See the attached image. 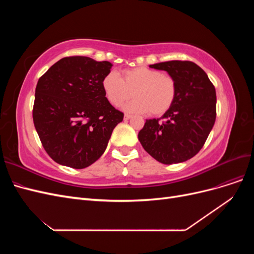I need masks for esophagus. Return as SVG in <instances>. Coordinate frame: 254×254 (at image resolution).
Returning a JSON list of instances; mask_svg holds the SVG:
<instances>
[{
  "label": "esophagus",
  "instance_id": "1",
  "mask_svg": "<svg viewBox=\"0 0 254 254\" xmlns=\"http://www.w3.org/2000/svg\"><path fill=\"white\" fill-rule=\"evenodd\" d=\"M132 118V115H130V114H125L124 115V120H129V119H131Z\"/></svg>",
  "mask_w": 254,
  "mask_h": 254
}]
</instances>
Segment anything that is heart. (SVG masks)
Masks as SVG:
<instances>
[{
  "mask_svg": "<svg viewBox=\"0 0 254 254\" xmlns=\"http://www.w3.org/2000/svg\"><path fill=\"white\" fill-rule=\"evenodd\" d=\"M103 89L107 99L114 107L134 96L124 106V110L132 113L162 115L173 106L177 84L172 76L161 74L150 67L140 66L123 72V79L115 72L107 74L103 79Z\"/></svg>",
  "mask_w": 254,
  "mask_h": 254,
  "instance_id": "b5f03b06",
  "label": "heart"
}]
</instances>
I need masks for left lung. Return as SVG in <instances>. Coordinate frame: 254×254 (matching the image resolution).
Masks as SVG:
<instances>
[{
  "mask_svg": "<svg viewBox=\"0 0 254 254\" xmlns=\"http://www.w3.org/2000/svg\"><path fill=\"white\" fill-rule=\"evenodd\" d=\"M166 71L177 84L173 106L161 119L146 120L139 141L163 164L181 163L202 148L216 119V91L202 68L191 61L150 64ZM160 119L163 121L159 122Z\"/></svg>",
  "mask_w": 254,
  "mask_h": 254,
  "instance_id": "8db88e82",
  "label": "left lung"
}]
</instances>
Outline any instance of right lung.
<instances>
[{
    "label": "right lung",
    "mask_w": 254,
    "mask_h": 254,
    "mask_svg": "<svg viewBox=\"0 0 254 254\" xmlns=\"http://www.w3.org/2000/svg\"><path fill=\"white\" fill-rule=\"evenodd\" d=\"M108 61L73 56L60 59L38 80L33 119L48 155L76 170L101 158L124 114L108 102L103 79Z\"/></svg>",
    "instance_id": "right-lung-1"
}]
</instances>
